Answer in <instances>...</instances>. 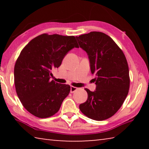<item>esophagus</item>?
<instances>
[{"label":"esophagus","instance_id":"esophagus-1","mask_svg":"<svg viewBox=\"0 0 149 149\" xmlns=\"http://www.w3.org/2000/svg\"><path fill=\"white\" fill-rule=\"evenodd\" d=\"M77 89H78V88L74 87V86H71V87H70V93H74L75 91H77Z\"/></svg>","mask_w":149,"mask_h":149}]
</instances>
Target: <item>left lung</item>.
Listing matches in <instances>:
<instances>
[{
	"instance_id": "left-lung-1",
	"label": "left lung",
	"mask_w": 149,
	"mask_h": 149,
	"mask_svg": "<svg viewBox=\"0 0 149 149\" xmlns=\"http://www.w3.org/2000/svg\"><path fill=\"white\" fill-rule=\"evenodd\" d=\"M75 37L88 55L96 84L94 91L85 89L88 97L79 109L92 120H107L120 109L129 92L127 60L116 43L104 33L91 31Z\"/></svg>"
}]
</instances>
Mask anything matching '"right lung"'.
Returning <instances> with one entry per match:
<instances>
[{
    "label": "right lung",
    "mask_w": 149,
    "mask_h": 149,
    "mask_svg": "<svg viewBox=\"0 0 149 149\" xmlns=\"http://www.w3.org/2000/svg\"><path fill=\"white\" fill-rule=\"evenodd\" d=\"M79 48L74 36L46 33L32 39L20 52L14 66V84L24 107L35 116L46 118L59 110L70 86L50 80L70 50Z\"/></svg>",
    "instance_id": "1"
}]
</instances>
